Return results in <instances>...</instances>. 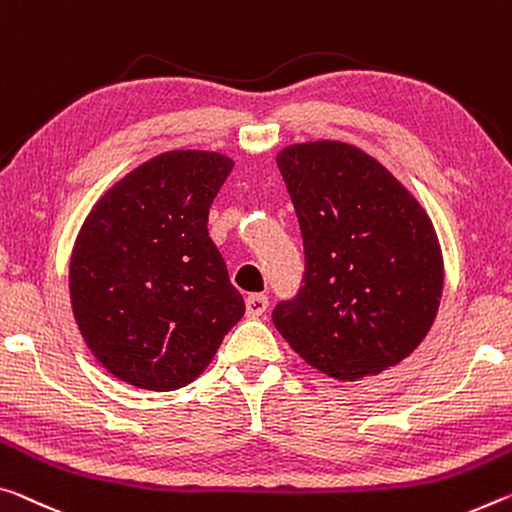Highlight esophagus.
<instances>
[{
    "mask_svg": "<svg viewBox=\"0 0 512 512\" xmlns=\"http://www.w3.org/2000/svg\"><path fill=\"white\" fill-rule=\"evenodd\" d=\"M266 310H269V298L264 294H250L246 298V314L250 319H257V316H262Z\"/></svg>",
    "mask_w": 512,
    "mask_h": 512,
    "instance_id": "1",
    "label": "esophagus"
}]
</instances>
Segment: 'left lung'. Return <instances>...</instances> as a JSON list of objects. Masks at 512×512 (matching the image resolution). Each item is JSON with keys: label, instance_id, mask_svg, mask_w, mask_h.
Returning a JSON list of instances; mask_svg holds the SVG:
<instances>
[{"label": "left lung", "instance_id": "8db88e82", "mask_svg": "<svg viewBox=\"0 0 512 512\" xmlns=\"http://www.w3.org/2000/svg\"><path fill=\"white\" fill-rule=\"evenodd\" d=\"M278 168L294 202L305 271L273 323L332 378L394 367L431 330L442 298V250L424 209L353 145L285 148Z\"/></svg>", "mask_w": 512, "mask_h": 512}]
</instances>
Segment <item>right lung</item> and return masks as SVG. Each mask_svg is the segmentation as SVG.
I'll return each instance as SVG.
<instances>
[{
  "label": "right lung",
  "mask_w": 512,
  "mask_h": 512,
  "mask_svg": "<svg viewBox=\"0 0 512 512\" xmlns=\"http://www.w3.org/2000/svg\"><path fill=\"white\" fill-rule=\"evenodd\" d=\"M230 170L216 152L159 154L113 186L81 227L72 312L95 358L129 385H189L246 312L207 230Z\"/></svg>",
  "instance_id": "obj_1"
}]
</instances>
